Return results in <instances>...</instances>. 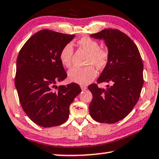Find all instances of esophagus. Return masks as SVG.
I'll return each instance as SVG.
<instances>
[{
	"label": "esophagus",
	"mask_w": 159,
	"mask_h": 159,
	"mask_svg": "<svg viewBox=\"0 0 159 159\" xmlns=\"http://www.w3.org/2000/svg\"><path fill=\"white\" fill-rule=\"evenodd\" d=\"M80 88H81L82 91H85V90H86V89H87V87L85 86H80Z\"/></svg>",
	"instance_id": "obj_1"
}]
</instances>
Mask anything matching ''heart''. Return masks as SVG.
Listing matches in <instances>:
<instances>
[{
    "mask_svg": "<svg viewBox=\"0 0 159 159\" xmlns=\"http://www.w3.org/2000/svg\"><path fill=\"white\" fill-rule=\"evenodd\" d=\"M78 44L89 53L86 59V67H75L68 72V79L70 81L80 85L89 84L96 76V70L93 66L98 69L106 67L108 60L107 49L101 48L100 43L89 37H83L78 41ZM73 48L71 43L65 45L61 49L59 55L60 61L63 66L70 68L72 64Z\"/></svg>",
    "mask_w": 159,
    "mask_h": 159,
    "instance_id": "b5f03b06",
    "label": "heart"
}]
</instances>
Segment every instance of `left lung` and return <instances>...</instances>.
<instances>
[{
	"label": "left lung",
	"instance_id": "1",
	"mask_svg": "<svg viewBox=\"0 0 159 159\" xmlns=\"http://www.w3.org/2000/svg\"><path fill=\"white\" fill-rule=\"evenodd\" d=\"M103 40L108 51V60L98 83H110L106 89L96 84L89 86L93 95L89 113L93 120L114 124L129 114L140 97L143 84V62L134 42L118 30L104 29L91 35Z\"/></svg>",
	"mask_w": 159,
	"mask_h": 159
}]
</instances>
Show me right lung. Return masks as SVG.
Wrapping results in <instances>:
<instances>
[{
    "mask_svg": "<svg viewBox=\"0 0 159 159\" xmlns=\"http://www.w3.org/2000/svg\"><path fill=\"white\" fill-rule=\"evenodd\" d=\"M74 37L42 30L30 37L19 52L15 86L23 111L40 126L65 123L70 103L81 91L75 83L56 86L67 77L59 58L60 52Z\"/></svg>",
    "mask_w": 159,
    "mask_h": 159,
    "instance_id": "add662e5",
    "label": "right lung"
}]
</instances>
